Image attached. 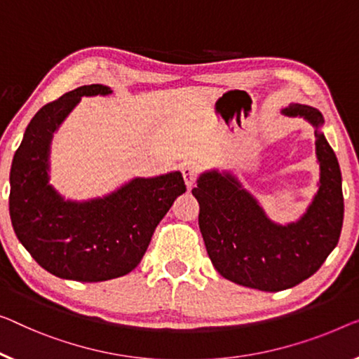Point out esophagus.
I'll use <instances>...</instances> for the list:
<instances>
[{
  "mask_svg": "<svg viewBox=\"0 0 359 359\" xmlns=\"http://www.w3.org/2000/svg\"><path fill=\"white\" fill-rule=\"evenodd\" d=\"M196 174H198V165L195 163H189L182 168V175H184L185 185L189 187V189H191V187L195 185Z\"/></svg>",
  "mask_w": 359,
  "mask_h": 359,
  "instance_id": "obj_1",
  "label": "esophagus"
}]
</instances>
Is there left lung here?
<instances>
[{"mask_svg": "<svg viewBox=\"0 0 359 359\" xmlns=\"http://www.w3.org/2000/svg\"><path fill=\"white\" fill-rule=\"evenodd\" d=\"M280 112L309 122L316 137L318 191L297 221H272L232 170L208 169L191 190L200 205L198 224L214 269L224 279L261 292L287 290L311 277L337 247L344 224L341 172L320 130L323 114L299 103Z\"/></svg>", "mask_w": 359, "mask_h": 359, "instance_id": "1", "label": "left lung"}]
</instances>
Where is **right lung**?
<instances>
[{
  "label": "right lung",
  "mask_w": 359,
  "mask_h": 359,
  "mask_svg": "<svg viewBox=\"0 0 359 359\" xmlns=\"http://www.w3.org/2000/svg\"><path fill=\"white\" fill-rule=\"evenodd\" d=\"M83 85L32 117L11 165L9 214L19 242L53 276L103 282L135 269L154 229L187 187L180 170L133 177L103 196L64 198L50 184L51 142L82 96H108Z\"/></svg>",
  "instance_id": "add662e5"
}]
</instances>
